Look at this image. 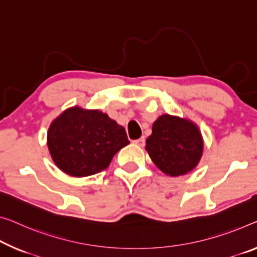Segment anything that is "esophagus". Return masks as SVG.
<instances>
[{
    "label": "esophagus",
    "instance_id": "1",
    "mask_svg": "<svg viewBox=\"0 0 257 257\" xmlns=\"http://www.w3.org/2000/svg\"><path fill=\"white\" fill-rule=\"evenodd\" d=\"M134 144L138 145V146H140V147H144L145 144H146V139H145V137H141L140 139L136 140V141H134Z\"/></svg>",
    "mask_w": 257,
    "mask_h": 257
}]
</instances>
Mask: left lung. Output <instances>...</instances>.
Returning a JSON list of instances; mask_svg holds the SVG:
<instances>
[{
	"mask_svg": "<svg viewBox=\"0 0 257 257\" xmlns=\"http://www.w3.org/2000/svg\"><path fill=\"white\" fill-rule=\"evenodd\" d=\"M203 145L202 134L194 121L164 113L154 121L146 151L162 172L178 177L197 167Z\"/></svg>",
	"mask_w": 257,
	"mask_h": 257,
	"instance_id": "obj_1",
	"label": "left lung"
}]
</instances>
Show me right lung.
Segmentation results:
<instances>
[{
    "instance_id": "1",
    "label": "right lung",
    "mask_w": 257,
    "mask_h": 257,
    "mask_svg": "<svg viewBox=\"0 0 257 257\" xmlns=\"http://www.w3.org/2000/svg\"><path fill=\"white\" fill-rule=\"evenodd\" d=\"M130 144L125 128L97 109L71 106L51 121L47 145L54 163L72 177L103 171Z\"/></svg>"
}]
</instances>
